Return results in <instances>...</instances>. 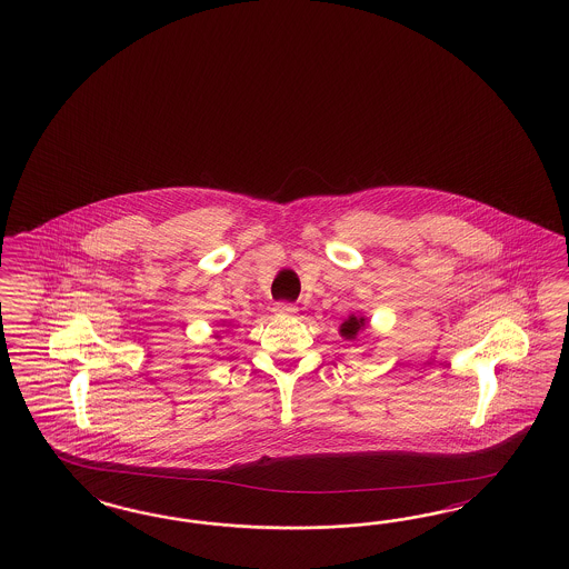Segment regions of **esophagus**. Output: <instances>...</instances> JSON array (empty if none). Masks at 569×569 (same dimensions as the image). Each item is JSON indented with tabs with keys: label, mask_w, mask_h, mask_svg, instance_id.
Listing matches in <instances>:
<instances>
[{
	"label": "esophagus",
	"mask_w": 569,
	"mask_h": 569,
	"mask_svg": "<svg viewBox=\"0 0 569 569\" xmlns=\"http://www.w3.org/2000/svg\"><path fill=\"white\" fill-rule=\"evenodd\" d=\"M274 313H278V316H293V313H297V308L293 303H276Z\"/></svg>",
	"instance_id": "esophagus-1"
}]
</instances>
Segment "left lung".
<instances>
[{
    "instance_id": "left-lung-1",
    "label": "left lung",
    "mask_w": 569,
    "mask_h": 569,
    "mask_svg": "<svg viewBox=\"0 0 569 569\" xmlns=\"http://www.w3.org/2000/svg\"><path fill=\"white\" fill-rule=\"evenodd\" d=\"M367 316H362V313H349L348 320H343L341 327H339V335H341L343 339H348V341H353V339L358 337V332L367 329Z\"/></svg>"
}]
</instances>
